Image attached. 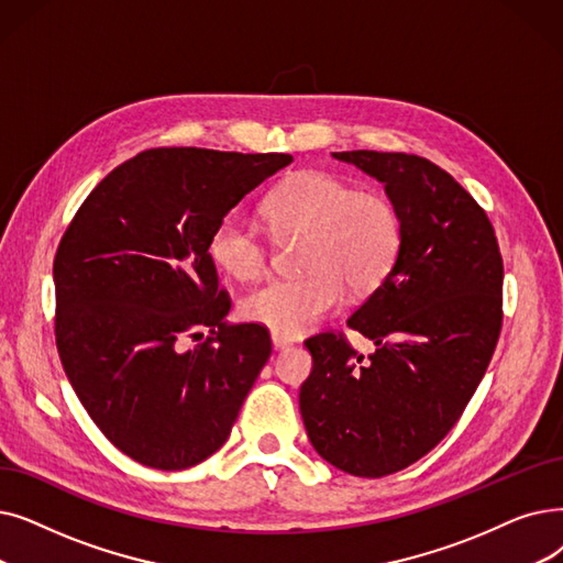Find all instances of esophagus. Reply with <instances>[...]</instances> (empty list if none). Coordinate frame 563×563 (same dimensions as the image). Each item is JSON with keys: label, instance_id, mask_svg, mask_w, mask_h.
Returning a JSON list of instances; mask_svg holds the SVG:
<instances>
[{"label": "esophagus", "instance_id": "esophagus-1", "mask_svg": "<svg viewBox=\"0 0 563 563\" xmlns=\"http://www.w3.org/2000/svg\"><path fill=\"white\" fill-rule=\"evenodd\" d=\"M272 342H274V347L276 350H285V347H289L291 345V342H295V340H291V338H287V335H283V333H272Z\"/></svg>", "mask_w": 563, "mask_h": 563}]
</instances>
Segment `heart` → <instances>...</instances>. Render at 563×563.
Instances as JSON below:
<instances>
[{"instance_id":"1","label":"heart","mask_w":563,"mask_h":563,"mask_svg":"<svg viewBox=\"0 0 563 563\" xmlns=\"http://www.w3.org/2000/svg\"><path fill=\"white\" fill-rule=\"evenodd\" d=\"M264 218L276 239H301L306 274L262 283L243 297L241 312L283 335L312 329L340 303L345 285L352 295H371L402 253L398 207L327 173H303L278 186L264 202ZM209 253L239 280L257 278L268 264V243L239 213L216 223Z\"/></svg>"}]
</instances>
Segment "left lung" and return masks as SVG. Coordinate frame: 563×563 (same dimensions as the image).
Listing matches in <instances>:
<instances>
[{
    "label": "left lung",
    "instance_id": "obj_1",
    "mask_svg": "<svg viewBox=\"0 0 563 563\" xmlns=\"http://www.w3.org/2000/svg\"><path fill=\"white\" fill-rule=\"evenodd\" d=\"M386 186L402 216L398 264L345 333L303 345L312 371L299 407L314 451L333 467L379 478L430 453L462 417L490 363L504 320V262L483 207L446 169L417 154L335 152Z\"/></svg>",
    "mask_w": 563,
    "mask_h": 563
}]
</instances>
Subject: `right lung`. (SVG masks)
Instances as JSON below:
<instances>
[{
	"mask_svg": "<svg viewBox=\"0 0 563 563\" xmlns=\"http://www.w3.org/2000/svg\"><path fill=\"white\" fill-rule=\"evenodd\" d=\"M289 163L198 146L140 152L87 195L59 241L64 373L91 421L144 467L186 470L221 449L272 354L262 324L225 320L232 301L209 236Z\"/></svg>",
	"mask_w": 563,
	"mask_h": 563,
	"instance_id": "1",
	"label": "right lung"
}]
</instances>
